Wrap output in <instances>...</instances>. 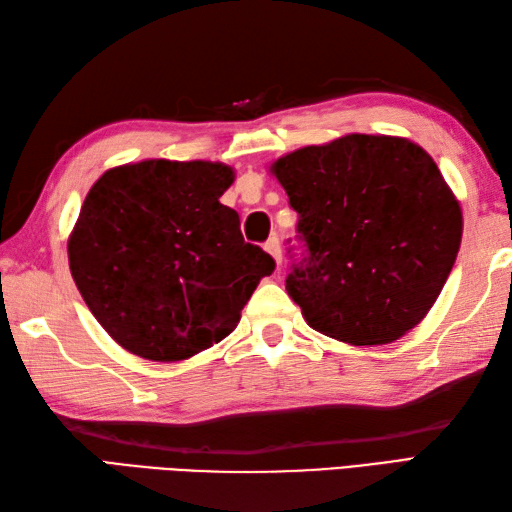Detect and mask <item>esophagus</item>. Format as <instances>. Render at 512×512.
Here are the masks:
<instances>
[{
	"label": "esophagus",
	"mask_w": 512,
	"mask_h": 512,
	"mask_svg": "<svg viewBox=\"0 0 512 512\" xmlns=\"http://www.w3.org/2000/svg\"><path fill=\"white\" fill-rule=\"evenodd\" d=\"M270 255H273V259L277 262V266H281V262H284V255H281V244H279V237L277 235H270L268 242L264 246Z\"/></svg>",
	"instance_id": "esophagus-1"
}]
</instances>
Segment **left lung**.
<instances>
[{
	"instance_id": "left-lung-1",
	"label": "left lung",
	"mask_w": 512,
	"mask_h": 512,
	"mask_svg": "<svg viewBox=\"0 0 512 512\" xmlns=\"http://www.w3.org/2000/svg\"><path fill=\"white\" fill-rule=\"evenodd\" d=\"M273 171L299 215L286 290L310 328L383 345L418 325L462 242L460 204L427 151L352 134L292 151Z\"/></svg>"
}]
</instances>
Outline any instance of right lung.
Returning a JSON list of instances; mask_svg holds the SVG:
<instances>
[{
	"label": "right lung",
	"mask_w": 512,
	"mask_h": 512,
	"mask_svg": "<svg viewBox=\"0 0 512 512\" xmlns=\"http://www.w3.org/2000/svg\"><path fill=\"white\" fill-rule=\"evenodd\" d=\"M233 169L145 160L105 171L68 242L74 284L112 339L149 361H182L235 330L275 259L244 242L220 202Z\"/></svg>",
	"instance_id": "add662e5"
}]
</instances>
